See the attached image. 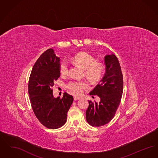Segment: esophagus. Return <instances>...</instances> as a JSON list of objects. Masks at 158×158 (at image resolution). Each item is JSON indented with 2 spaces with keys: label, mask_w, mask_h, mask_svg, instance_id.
Instances as JSON below:
<instances>
[{
  "label": "esophagus",
  "mask_w": 158,
  "mask_h": 158,
  "mask_svg": "<svg viewBox=\"0 0 158 158\" xmlns=\"http://www.w3.org/2000/svg\"><path fill=\"white\" fill-rule=\"evenodd\" d=\"M74 100L75 101H77V100H79V99H80V98H79V97H74Z\"/></svg>",
  "instance_id": "1"
}]
</instances>
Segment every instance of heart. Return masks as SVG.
<instances>
[{
    "label": "heart",
    "instance_id": "b5f03b06",
    "mask_svg": "<svg viewBox=\"0 0 158 158\" xmlns=\"http://www.w3.org/2000/svg\"><path fill=\"white\" fill-rule=\"evenodd\" d=\"M72 61L84 69L85 75L92 82L98 81L103 74L104 66L101 63L95 62V59L89 53H77L72 57ZM59 70L62 76L69 74V66L66 60H63L60 62ZM67 88L72 95L80 96L84 90L88 89L89 85L85 81H73L68 83Z\"/></svg>",
    "mask_w": 158,
    "mask_h": 158
}]
</instances>
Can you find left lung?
Wrapping results in <instances>:
<instances>
[{
  "instance_id": "8db88e82",
  "label": "left lung",
  "mask_w": 158,
  "mask_h": 158,
  "mask_svg": "<svg viewBox=\"0 0 158 158\" xmlns=\"http://www.w3.org/2000/svg\"><path fill=\"white\" fill-rule=\"evenodd\" d=\"M105 73L99 83L89 93L98 95L100 102L89 100L86 119L93 127H100L113 119L120 105L123 91V77L117 57L113 54L104 58Z\"/></svg>"
}]
</instances>
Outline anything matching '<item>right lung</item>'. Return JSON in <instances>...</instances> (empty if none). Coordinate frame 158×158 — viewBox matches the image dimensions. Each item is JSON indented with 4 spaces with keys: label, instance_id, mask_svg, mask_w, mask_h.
I'll use <instances>...</instances> for the list:
<instances>
[{
    "label": "right lung",
    "instance_id": "add662e5",
    "mask_svg": "<svg viewBox=\"0 0 158 158\" xmlns=\"http://www.w3.org/2000/svg\"><path fill=\"white\" fill-rule=\"evenodd\" d=\"M60 58L52 48L47 50L35 63L28 82V94L32 110L45 127L56 129L66 122L68 112L73 98L64 93L61 98H54V82L60 76Z\"/></svg>",
    "mask_w": 158,
    "mask_h": 158
}]
</instances>
